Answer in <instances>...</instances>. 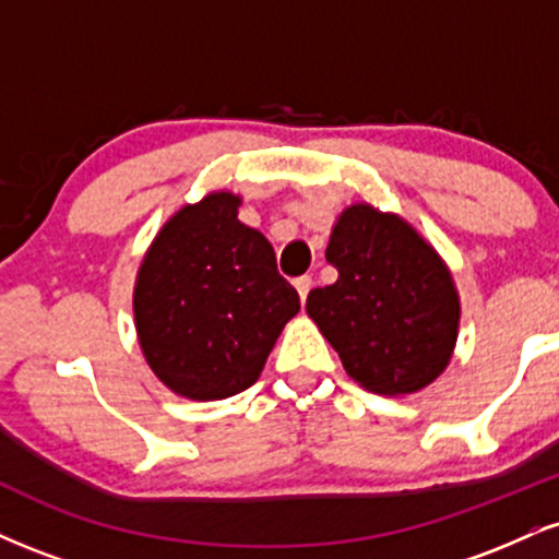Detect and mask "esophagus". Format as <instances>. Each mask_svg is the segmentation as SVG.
I'll use <instances>...</instances> for the list:
<instances>
[{"mask_svg":"<svg viewBox=\"0 0 559 559\" xmlns=\"http://www.w3.org/2000/svg\"><path fill=\"white\" fill-rule=\"evenodd\" d=\"M294 286H297L301 305H305V301H307V294H310V288H312V278H310V275H299V278L294 281Z\"/></svg>","mask_w":559,"mask_h":559,"instance_id":"1","label":"esophagus"}]
</instances>
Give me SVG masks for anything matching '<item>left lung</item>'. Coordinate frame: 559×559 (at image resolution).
<instances>
[{
  "mask_svg": "<svg viewBox=\"0 0 559 559\" xmlns=\"http://www.w3.org/2000/svg\"><path fill=\"white\" fill-rule=\"evenodd\" d=\"M325 260L336 284L312 288L307 312L344 370L376 394H413L447 368L460 301L439 254L396 215L352 204Z\"/></svg>",
  "mask_w": 559,
  "mask_h": 559,
  "instance_id": "8db88e82",
  "label": "left lung"
}]
</instances>
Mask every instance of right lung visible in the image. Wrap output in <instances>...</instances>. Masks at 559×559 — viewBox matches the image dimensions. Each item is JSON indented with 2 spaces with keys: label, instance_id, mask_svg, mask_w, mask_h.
I'll return each mask as SVG.
<instances>
[{
  "label": "right lung",
  "instance_id": "add662e5",
  "mask_svg": "<svg viewBox=\"0 0 559 559\" xmlns=\"http://www.w3.org/2000/svg\"><path fill=\"white\" fill-rule=\"evenodd\" d=\"M239 197H204L168 221L141 262L136 331L159 381L213 402L258 381L299 294L271 241L239 221Z\"/></svg>",
  "mask_w": 559,
  "mask_h": 559
}]
</instances>
